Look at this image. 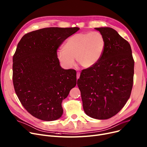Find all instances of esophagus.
<instances>
[{"label": "esophagus", "mask_w": 147, "mask_h": 147, "mask_svg": "<svg viewBox=\"0 0 147 147\" xmlns=\"http://www.w3.org/2000/svg\"><path fill=\"white\" fill-rule=\"evenodd\" d=\"M80 75V72H78V73H77V79H78L79 78Z\"/></svg>", "instance_id": "obj_1"}]
</instances>
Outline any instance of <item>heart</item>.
Listing matches in <instances>:
<instances>
[{
  "mask_svg": "<svg viewBox=\"0 0 147 147\" xmlns=\"http://www.w3.org/2000/svg\"><path fill=\"white\" fill-rule=\"evenodd\" d=\"M105 48V40L99 32L77 33L69 37L57 53L61 64L67 68L73 67L75 58L82 67H93L101 59Z\"/></svg>",
  "mask_w": 147,
  "mask_h": 147,
  "instance_id": "b5f03b06",
  "label": "heart"
}]
</instances>
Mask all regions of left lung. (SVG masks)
I'll list each match as a JSON object with an SVG mask.
<instances>
[{
	"mask_svg": "<svg viewBox=\"0 0 147 147\" xmlns=\"http://www.w3.org/2000/svg\"><path fill=\"white\" fill-rule=\"evenodd\" d=\"M104 37L105 48L98 63L83 69L78 86L83 110L99 120L117 114L130 98L134 83V59L129 42L112 28H96Z\"/></svg>",
	"mask_w": 147,
	"mask_h": 147,
	"instance_id": "obj_1",
	"label": "left lung"
}]
</instances>
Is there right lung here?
<instances>
[{
    "mask_svg": "<svg viewBox=\"0 0 147 147\" xmlns=\"http://www.w3.org/2000/svg\"><path fill=\"white\" fill-rule=\"evenodd\" d=\"M79 27H48L23 36L13 56L12 80L20 102L34 117L58 119L61 104L76 85V71L59 65L57 50Z\"/></svg>",
    "mask_w": 147,
    "mask_h": 147,
    "instance_id": "add662e5",
    "label": "right lung"
}]
</instances>
